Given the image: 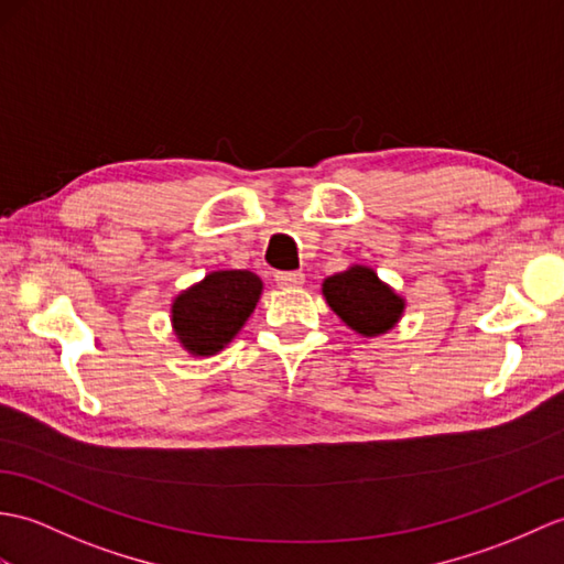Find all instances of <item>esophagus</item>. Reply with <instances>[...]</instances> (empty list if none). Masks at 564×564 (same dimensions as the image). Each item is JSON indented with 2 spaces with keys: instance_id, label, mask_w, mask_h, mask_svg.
<instances>
[{
  "instance_id": "34e87169",
  "label": "esophagus",
  "mask_w": 564,
  "mask_h": 564,
  "mask_svg": "<svg viewBox=\"0 0 564 564\" xmlns=\"http://www.w3.org/2000/svg\"><path fill=\"white\" fill-rule=\"evenodd\" d=\"M276 283L279 288H300L305 283V276L300 271H281L276 273Z\"/></svg>"
}]
</instances>
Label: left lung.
I'll return each mask as SVG.
<instances>
[{
  "instance_id": "obj_1",
  "label": "left lung",
  "mask_w": 564,
  "mask_h": 564,
  "mask_svg": "<svg viewBox=\"0 0 564 564\" xmlns=\"http://www.w3.org/2000/svg\"><path fill=\"white\" fill-rule=\"evenodd\" d=\"M322 295L336 317L362 338L389 334L405 312V297L365 264H350L346 271L326 276Z\"/></svg>"
}]
</instances>
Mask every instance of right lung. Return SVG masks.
Instances as JSON below:
<instances>
[{"instance_id":"1","label":"right lung","mask_w":564,"mask_h":564,"mask_svg":"<svg viewBox=\"0 0 564 564\" xmlns=\"http://www.w3.org/2000/svg\"><path fill=\"white\" fill-rule=\"evenodd\" d=\"M264 283L247 269H218L180 291L170 303L177 344L192 358H212L226 348L254 312Z\"/></svg>"}]
</instances>
